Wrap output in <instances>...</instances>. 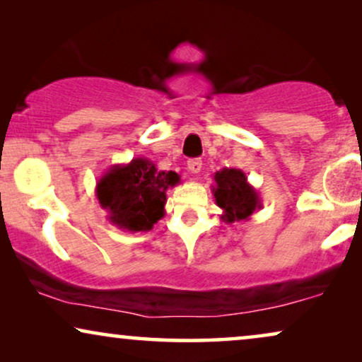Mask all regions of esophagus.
Instances as JSON below:
<instances>
[{
    "label": "esophagus",
    "instance_id": "obj_1",
    "mask_svg": "<svg viewBox=\"0 0 362 362\" xmlns=\"http://www.w3.org/2000/svg\"><path fill=\"white\" fill-rule=\"evenodd\" d=\"M187 167H189L190 173H199L202 170V160L200 158H190L189 163H187Z\"/></svg>",
    "mask_w": 362,
    "mask_h": 362
}]
</instances>
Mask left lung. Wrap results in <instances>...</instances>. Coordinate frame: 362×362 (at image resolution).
<instances>
[{
	"label": "left lung",
	"instance_id": "obj_1",
	"mask_svg": "<svg viewBox=\"0 0 362 362\" xmlns=\"http://www.w3.org/2000/svg\"><path fill=\"white\" fill-rule=\"evenodd\" d=\"M215 204L223 210L221 220L226 223L248 221L255 211L262 209V199L242 168H221L214 175Z\"/></svg>",
	"mask_w": 362,
	"mask_h": 362
}]
</instances>
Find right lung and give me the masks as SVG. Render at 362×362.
<instances>
[{"mask_svg":"<svg viewBox=\"0 0 362 362\" xmlns=\"http://www.w3.org/2000/svg\"><path fill=\"white\" fill-rule=\"evenodd\" d=\"M180 184L175 172L157 170L148 158L137 157L129 163L112 165L95 185L99 205L107 220L120 230L148 231L163 218L167 190Z\"/></svg>","mask_w":362,"mask_h":362,"instance_id":"right-lung-1","label":"right lung"}]
</instances>
